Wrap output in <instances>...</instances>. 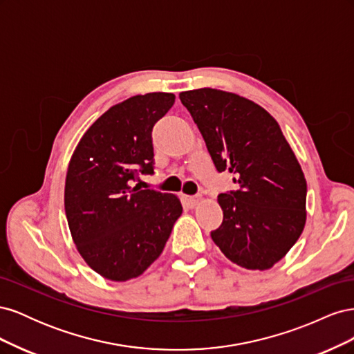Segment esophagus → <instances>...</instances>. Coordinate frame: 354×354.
I'll use <instances>...</instances> for the list:
<instances>
[{"mask_svg":"<svg viewBox=\"0 0 354 354\" xmlns=\"http://www.w3.org/2000/svg\"><path fill=\"white\" fill-rule=\"evenodd\" d=\"M183 199H185L186 205H187L189 208H194V207H196L198 203L201 202V196H185Z\"/></svg>","mask_w":354,"mask_h":354,"instance_id":"obj_1","label":"esophagus"}]
</instances>
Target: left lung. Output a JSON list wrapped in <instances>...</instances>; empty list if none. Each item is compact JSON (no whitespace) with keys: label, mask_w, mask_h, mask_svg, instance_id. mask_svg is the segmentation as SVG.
Returning <instances> with one entry per match:
<instances>
[{"label":"left lung","mask_w":354,"mask_h":354,"mask_svg":"<svg viewBox=\"0 0 354 354\" xmlns=\"http://www.w3.org/2000/svg\"><path fill=\"white\" fill-rule=\"evenodd\" d=\"M212 162L239 189L218 195L221 226L211 238L227 259L267 270L286 255L306 224L307 183L274 118L241 95L198 88L180 93Z\"/></svg>","instance_id":"1"}]
</instances>
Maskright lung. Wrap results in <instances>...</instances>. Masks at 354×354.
Listing matches in <instances>:
<instances>
[{"mask_svg": "<svg viewBox=\"0 0 354 354\" xmlns=\"http://www.w3.org/2000/svg\"><path fill=\"white\" fill-rule=\"evenodd\" d=\"M174 100L173 93H147L112 106L85 131L69 160V230L84 261L104 279L143 274L183 212L176 195L133 187L138 173H153L152 128Z\"/></svg>", "mask_w": 354, "mask_h": 354, "instance_id": "right-lung-1", "label": "right lung"}]
</instances>
